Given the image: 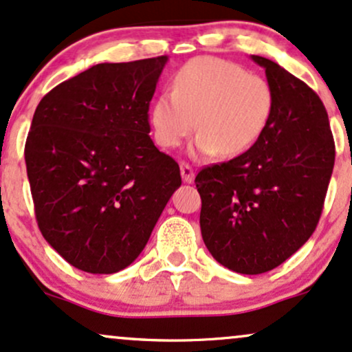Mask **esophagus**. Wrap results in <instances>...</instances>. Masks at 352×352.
<instances>
[{
  "instance_id": "34e87169",
  "label": "esophagus",
  "mask_w": 352,
  "mask_h": 352,
  "mask_svg": "<svg viewBox=\"0 0 352 352\" xmlns=\"http://www.w3.org/2000/svg\"><path fill=\"white\" fill-rule=\"evenodd\" d=\"M180 173H182V179H184V182L192 184L195 179V173H193V168L190 167L187 162H180Z\"/></svg>"
}]
</instances>
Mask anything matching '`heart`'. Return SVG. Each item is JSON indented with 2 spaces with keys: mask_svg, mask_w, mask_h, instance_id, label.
<instances>
[{
  "mask_svg": "<svg viewBox=\"0 0 352 352\" xmlns=\"http://www.w3.org/2000/svg\"><path fill=\"white\" fill-rule=\"evenodd\" d=\"M274 107L269 83L248 74L238 63L217 57H197L173 78V91H164L151 109L154 138L172 149L195 129L200 131L190 154L208 159L249 151L264 134Z\"/></svg>",
  "mask_w": 352,
  "mask_h": 352,
  "instance_id": "heart-1",
  "label": "heart"
}]
</instances>
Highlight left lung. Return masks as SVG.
I'll return each instance as SVG.
<instances>
[{
	"label": "left lung",
	"mask_w": 352,
	"mask_h": 352,
	"mask_svg": "<svg viewBox=\"0 0 352 352\" xmlns=\"http://www.w3.org/2000/svg\"><path fill=\"white\" fill-rule=\"evenodd\" d=\"M274 107L264 134L230 162L198 172L200 228L219 264L257 275L285 262L320 221L334 167V141L320 96L261 55Z\"/></svg>",
	"instance_id": "left-lung-1"
}]
</instances>
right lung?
Segmentation results:
<instances>
[{
  "label": "right lung",
  "instance_id": "1",
  "mask_svg": "<svg viewBox=\"0 0 352 352\" xmlns=\"http://www.w3.org/2000/svg\"><path fill=\"white\" fill-rule=\"evenodd\" d=\"M167 60L93 65L34 113L24 157L37 224L83 272L133 264L182 185L179 164L149 135V103Z\"/></svg>",
  "mask_w": 352,
  "mask_h": 352
}]
</instances>
